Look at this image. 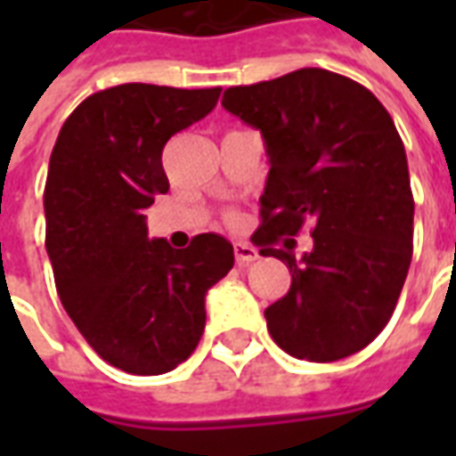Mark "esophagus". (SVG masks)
Here are the masks:
<instances>
[{"label":"esophagus","mask_w":456,"mask_h":456,"mask_svg":"<svg viewBox=\"0 0 456 456\" xmlns=\"http://www.w3.org/2000/svg\"><path fill=\"white\" fill-rule=\"evenodd\" d=\"M234 256H237V266H248L258 258V251L251 244H244V241H237L234 244Z\"/></svg>","instance_id":"34e87169"}]
</instances>
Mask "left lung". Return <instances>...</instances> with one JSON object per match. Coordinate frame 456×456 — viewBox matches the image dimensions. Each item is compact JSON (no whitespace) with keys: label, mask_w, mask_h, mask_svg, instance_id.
Returning <instances> with one entry per match:
<instances>
[{"label":"left lung","mask_w":456,"mask_h":456,"mask_svg":"<svg viewBox=\"0 0 456 456\" xmlns=\"http://www.w3.org/2000/svg\"><path fill=\"white\" fill-rule=\"evenodd\" d=\"M222 107L261 131L271 163L261 195V256L290 271L266 307L273 342L296 359L337 362L388 325L412 258L408 159L391 114L363 85L322 68L229 87ZM314 224L303 257L278 236Z\"/></svg>","instance_id":"1"}]
</instances>
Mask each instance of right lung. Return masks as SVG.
I'll return each mask as SVG.
<instances>
[{
  "label": "right lung",
  "instance_id": "right-lung-1",
  "mask_svg": "<svg viewBox=\"0 0 456 456\" xmlns=\"http://www.w3.org/2000/svg\"><path fill=\"white\" fill-rule=\"evenodd\" d=\"M222 87L126 83L90 94L58 134L45 180V251L80 335L136 376L173 371L205 330V296L234 266L219 234L188 248L149 239L143 209L168 192L166 141L208 117Z\"/></svg>",
  "mask_w": 456,
  "mask_h": 456
}]
</instances>
